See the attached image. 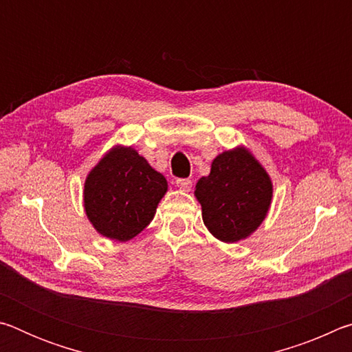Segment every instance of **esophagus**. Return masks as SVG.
<instances>
[{"label": "esophagus", "mask_w": 352, "mask_h": 352, "mask_svg": "<svg viewBox=\"0 0 352 352\" xmlns=\"http://www.w3.org/2000/svg\"><path fill=\"white\" fill-rule=\"evenodd\" d=\"M175 183L182 190H190V188H192V182L189 178H177Z\"/></svg>", "instance_id": "34e87169"}]
</instances>
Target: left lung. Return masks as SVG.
<instances>
[{
	"label": "left lung",
	"mask_w": 352,
	"mask_h": 352,
	"mask_svg": "<svg viewBox=\"0 0 352 352\" xmlns=\"http://www.w3.org/2000/svg\"><path fill=\"white\" fill-rule=\"evenodd\" d=\"M272 182L245 148L220 153L195 186L206 228L222 242L245 239L258 228L272 201Z\"/></svg>",
	"instance_id": "8db88e82"
}]
</instances>
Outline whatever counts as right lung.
Returning a JSON list of instances; mask_svg holds the SVG:
<instances>
[{"label": "right lung", "mask_w": 352, "mask_h": 352, "mask_svg": "<svg viewBox=\"0 0 352 352\" xmlns=\"http://www.w3.org/2000/svg\"><path fill=\"white\" fill-rule=\"evenodd\" d=\"M168 182L132 147L113 148L87 177L83 204L100 234L126 242L155 216Z\"/></svg>", "instance_id": "1"}]
</instances>
